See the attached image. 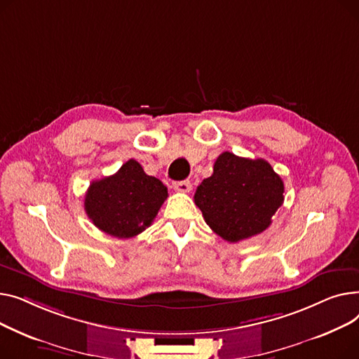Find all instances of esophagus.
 I'll return each instance as SVG.
<instances>
[{"instance_id":"esophagus-1","label":"esophagus","mask_w":359,"mask_h":359,"mask_svg":"<svg viewBox=\"0 0 359 359\" xmlns=\"http://www.w3.org/2000/svg\"><path fill=\"white\" fill-rule=\"evenodd\" d=\"M172 187H174L175 191H178V193H189V191H191V187L193 185H191V182H189L188 180H185V181L174 182Z\"/></svg>"}]
</instances>
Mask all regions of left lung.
Masks as SVG:
<instances>
[{
  "label": "left lung",
  "instance_id": "1",
  "mask_svg": "<svg viewBox=\"0 0 359 359\" xmlns=\"http://www.w3.org/2000/svg\"><path fill=\"white\" fill-rule=\"evenodd\" d=\"M283 194L284 182L266 161L223 152L213 175L197 187L194 201L210 229L235 243L269 227Z\"/></svg>",
  "mask_w": 359,
  "mask_h": 359
}]
</instances>
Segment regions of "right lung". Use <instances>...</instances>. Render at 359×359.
<instances>
[{"label":"right lung","instance_id":"add662e5","mask_svg":"<svg viewBox=\"0 0 359 359\" xmlns=\"http://www.w3.org/2000/svg\"><path fill=\"white\" fill-rule=\"evenodd\" d=\"M166 197L168 188L129 159L114 175L91 182L83 207L104 233L129 239L152 224Z\"/></svg>","mask_w":359,"mask_h":359}]
</instances>
